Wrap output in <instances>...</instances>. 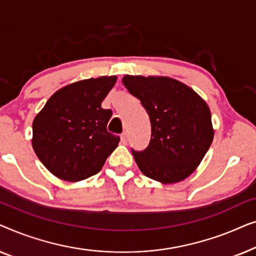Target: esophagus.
Wrapping results in <instances>:
<instances>
[{"mask_svg": "<svg viewBox=\"0 0 256 256\" xmlns=\"http://www.w3.org/2000/svg\"><path fill=\"white\" fill-rule=\"evenodd\" d=\"M120 138H121V142L124 143V144H126V143H127V140H128L127 138V132H122Z\"/></svg>", "mask_w": 256, "mask_h": 256, "instance_id": "34e87169", "label": "esophagus"}]
</instances>
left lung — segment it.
I'll return each mask as SVG.
<instances>
[{
    "mask_svg": "<svg viewBox=\"0 0 256 256\" xmlns=\"http://www.w3.org/2000/svg\"><path fill=\"white\" fill-rule=\"evenodd\" d=\"M122 82L149 115L152 138L143 152L132 149L143 174L163 184L190 176L214 136L208 104L194 90L168 76H124Z\"/></svg>",
    "mask_w": 256,
    "mask_h": 256,
    "instance_id": "1",
    "label": "left lung"
}]
</instances>
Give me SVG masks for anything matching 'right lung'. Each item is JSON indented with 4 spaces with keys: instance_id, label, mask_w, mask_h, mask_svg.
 <instances>
[{
    "instance_id": "1",
    "label": "right lung",
    "mask_w": 256,
    "mask_h": 256,
    "mask_svg": "<svg viewBox=\"0 0 256 256\" xmlns=\"http://www.w3.org/2000/svg\"><path fill=\"white\" fill-rule=\"evenodd\" d=\"M116 76L80 80L58 90L36 115L32 148L44 166L68 182L86 180L102 169L120 141L107 132L110 110L101 107Z\"/></svg>"
}]
</instances>
